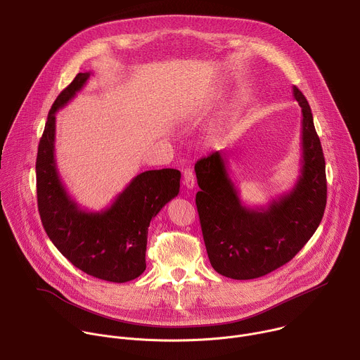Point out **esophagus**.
I'll list each match as a JSON object with an SVG mask.
<instances>
[{
	"label": "esophagus",
	"instance_id": "1",
	"mask_svg": "<svg viewBox=\"0 0 360 360\" xmlns=\"http://www.w3.org/2000/svg\"><path fill=\"white\" fill-rule=\"evenodd\" d=\"M196 179H195V174H193V171L191 169V168H186L185 171H184V185L188 188V189H193L195 188V182Z\"/></svg>",
	"mask_w": 360,
	"mask_h": 360
}]
</instances>
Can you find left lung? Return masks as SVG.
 Instances as JSON below:
<instances>
[{"instance_id": "1", "label": "left lung", "mask_w": 360, "mask_h": 360, "mask_svg": "<svg viewBox=\"0 0 360 360\" xmlns=\"http://www.w3.org/2000/svg\"><path fill=\"white\" fill-rule=\"evenodd\" d=\"M302 108V158L295 186L266 207L242 203L222 152L195 164L202 235L212 268L232 279L261 278L288 264L318 229L326 207V168L321 139L304 95L293 86Z\"/></svg>"}]
</instances>
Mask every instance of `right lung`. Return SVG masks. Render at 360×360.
Here are the masks:
<instances>
[{"label":"right lung","instance_id":"add662e5","mask_svg":"<svg viewBox=\"0 0 360 360\" xmlns=\"http://www.w3.org/2000/svg\"><path fill=\"white\" fill-rule=\"evenodd\" d=\"M89 72H79L57 96L48 112L37 153V199L42 226L56 248L82 272L124 283L146 268L148 226L179 193L178 169H153L136 175L99 212L82 210L67 192L56 161V114L84 88Z\"/></svg>","mask_w":360,"mask_h":360}]
</instances>
